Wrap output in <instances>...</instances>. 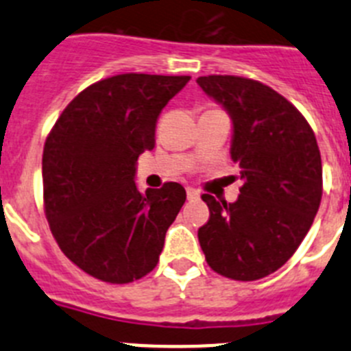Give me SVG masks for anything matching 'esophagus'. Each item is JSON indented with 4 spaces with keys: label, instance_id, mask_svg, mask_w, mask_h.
<instances>
[{
    "label": "esophagus",
    "instance_id": "esophagus-1",
    "mask_svg": "<svg viewBox=\"0 0 351 351\" xmlns=\"http://www.w3.org/2000/svg\"><path fill=\"white\" fill-rule=\"evenodd\" d=\"M186 197H188V200H197V198L200 197V193H198L195 188H188V190H186Z\"/></svg>",
    "mask_w": 351,
    "mask_h": 351
}]
</instances>
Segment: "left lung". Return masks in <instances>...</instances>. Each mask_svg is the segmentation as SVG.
I'll return each mask as SVG.
<instances>
[{
    "mask_svg": "<svg viewBox=\"0 0 351 351\" xmlns=\"http://www.w3.org/2000/svg\"><path fill=\"white\" fill-rule=\"evenodd\" d=\"M232 123L230 154L241 167L234 204L202 195L209 221L198 241L214 272L255 281L288 262L309 232L322 200V158L311 126L274 89L237 75L198 77Z\"/></svg>",
    "mask_w": 351,
    "mask_h": 351,
    "instance_id": "1",
    "label": "left lung"
}]
</instances>
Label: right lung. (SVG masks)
I'll list each match as a JSON object with an SVG mask.
<instances>
[{"instance_id":"right-lung-1","label":"right lung","mask_w":351,"mask_h":351,"mask_svg":"<svg viewBox=\"0 0 351 351\" xmlns=\"http://www.w3.org/2000/svg\"><path fill=\"white\" fill-rule=\"evenodd\" d=\"M188 75L121 73L66 105L43 145V207L56 243L105 283L141 280L156 267L181 210L179 182L142 195L135 165L154 147L156 121Z\"/></svg>"}]
</instances>
